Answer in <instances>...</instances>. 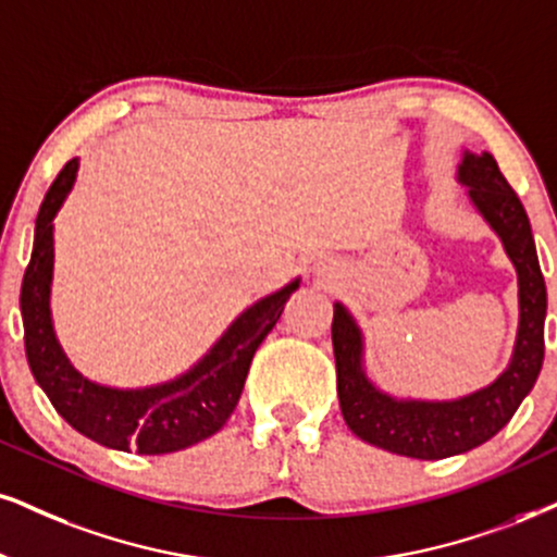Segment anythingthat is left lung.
Masks as SVG:
<instances>
[{
    "mask_svg": "<svg viewBox=\"0 0 557 557\" xmlns=\"http://www.w3.org/2000/svg\"><path fill=\"white\" fill-rule=\"evenodd\" d=\"M457 183L472 209L496 232L517 271L519 327L511 359L485 387L451 400L397 397L376 387L363 363V333L348 307L333 305V354L343 421L361 442L413 459H444L485 444L511 421L537 382L545 359L547 289L530 216L491 152L465 149Z\"/></svg>",
    "mask_w": 557,
    "mask_h": 557,
    "instance_id": "left-lung-1",
    "label": "left lung"
}]
</instances>
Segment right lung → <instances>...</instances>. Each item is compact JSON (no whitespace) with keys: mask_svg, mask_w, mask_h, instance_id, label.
<instances>
[{"mask_svg":"<svg viewBox=\"0 0 557 557\" xmlns=\"http://www.w3.org/2000/svg\"><path fill=\"white\" fill-rule=\"evenodd\" d=\"M79 160H69L40 203L30 263L20 289L25 356L30 372L64 421L108 449L170 455L214 436L237 408L258 346L276 325L286 299L299 289L292 278L252 301L230 322L214 346L173 380L149 387H111L82 376L61 348L51 318L53 219L77 183Z\"/></svg>","mask_w":557,"mask_h":557,"instance_id":"1","label":"right lung"}]
</instances>
